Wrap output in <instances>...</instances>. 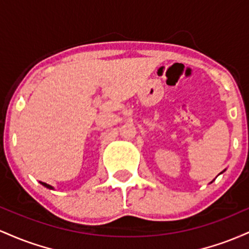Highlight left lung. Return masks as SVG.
<instances>
[{
	"mask_svg": "<svg viewBox=\"0 0 249 249\" xmlns=\"http://www.w3.org/2000/svg\"><path fill=\"white\" fill-rule=\"evenodd\" d=\"M221 173H222V172H221Z\"/></svg>",
	"mask_w": 249,
	"mask_h": 249,
	"instance_id": "8db88e82",
	"label": "left lung"
}]
</instances>
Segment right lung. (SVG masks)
I'll use <instances>...</instances> for the list:
<instances>
[{
	"label": "right lung",
	"instance_id": "1",
	"mask_svg": "<svg viewBox=\"0 0 249 249\" xmlns=\"http://www.w3.org/2000/svg\"><path fill=\"white\" fill-rule=\"evenodd\" d=\"M39 182H41V185H43V186H44V187L49 188V190H53V187L51 186V185H48V184H45V182H42V181H39Z\"/></svg>",
	"mask_w": 249,
	"mask_h": 249
}]
</instances>
